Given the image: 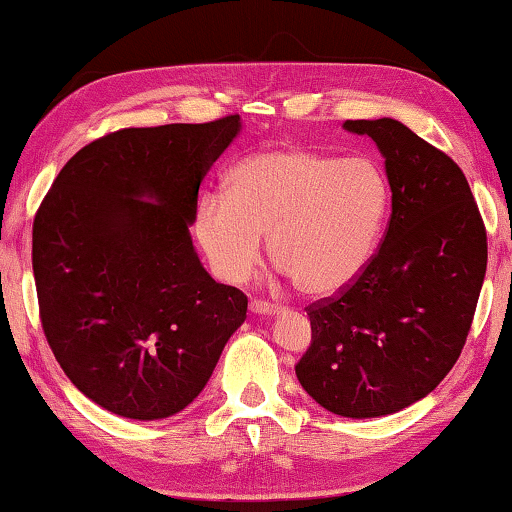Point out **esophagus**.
Instances as JSON below:
<instances>
[{"instance_id": "esophagus-1", "label": "esophagus", "mask_w": 512, "mask_h": 512, "mask_svg": "<svg viewBox=\"0 0 512 512\" xmlns=\"http://www.w3.org/2000/svg\"><path fill=\"white\" fill-rule=\"evenodd\" d=\"M250 311L253 314H262V316H273L277 314V305H271L266 300H250Z\"/></svg>"}]
</instances>
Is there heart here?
I'll return each mask as SVG.
<instances>
[{
	"mask_svg": "<svg viewBox=\"0 0 512 512\" xmlns=\"http://www.w3.org/2000/svg\"><path fill=\"white\" fill-rule=\"evenodd\" d=\"M388 203L377 162L277 146L230 171L228 196L201 198L194 230L223 282L248 280L268 235L271 257L298 291L329 296L366 271Z\"/></svg>",
	"mask_w": 512,
	"mask_h": 512,
	"instance_id": "1",
	"label": "heart"
}]
</instances>
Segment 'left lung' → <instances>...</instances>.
<instances>
[{
    "label": "left lung",
    "instance_id": "left-lung-1",
    "mask_svg": "<svg viewBox=\"0 0 512 512\" xmlns=\"http://www.w3.org/2000/svg\"><path fill=\"white\" fill-rule=\"evenodd\" d=\"M386 158L393 212L357 280L311 302L302 388L343 418H377L429 395L467 341L488 235L461 167L395 119H348Z\"/></svg>",
    "mask_w": 512,
    "mask_h": 512
}]
</instances>
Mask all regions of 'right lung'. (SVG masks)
Segmentation results:
<instances>
[{"label":"right lung","mask_w":512,"mask_h":512,"mask_svg":"<svg viewBox=\"0 0 512 512\" xmlns=\"http://www.w3.org/2000/svg\"><path fill=\"white\" fill-rule=\"evenodd\" d=\"M241 128H121L69 158L33 219L42 332L79 391L133 420L183 411L203 391L244 291L214 282L189 237L198 189Z\"/></svg>","instance_id":"obj_1"}]
</instances>
